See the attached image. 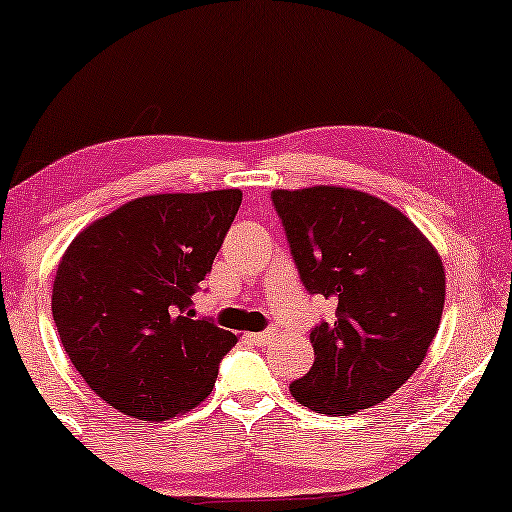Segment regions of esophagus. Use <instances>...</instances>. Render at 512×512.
Here are the masks:
<instances>
[{
    "label": "esophagus",
    "instance_id": "1",
    "mask_svg": "<svg viewBox=\"0 0 512 512\" xmlns=\"http://www.w3.org/2000/svg\"><path fill=\"white\" fill-rule=\"evenodd\" d=\"M272 336H275V334H272V331L268 329V331H256V334H249L247 338L254 345H258V348H265V345L272 341Z\"/></svg>",
    "mask_w": 512,
    "mask_h": 512
}]
</instances>
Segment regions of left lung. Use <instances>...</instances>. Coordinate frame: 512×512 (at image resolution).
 <instances>
[{
	"instance_id": "left-lung-1",
	"label": "left lung",
	"mask_w": 512,
	"mask_h": 512,
	"mask_svg": "<svg viewBox=\"0 0 512 512\" xmlns=\"http://www.w3.org/2000/svg\"><path fill=\"white\" fill-rule=\"evenodd\" d=\"M272 207L308 294L336 301L310 331L315 364L289 386L303 407L348 416L395 393L440 329L444 265L402 211L367 192L275 190Z\"/></svg>"
}]
</instances>
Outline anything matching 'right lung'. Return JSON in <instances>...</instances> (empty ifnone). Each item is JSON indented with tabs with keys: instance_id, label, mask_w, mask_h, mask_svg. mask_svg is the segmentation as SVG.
Returning <instances> with one entry per match:
<instances>
[{
	"instance_id": "right-lung-1",
	"label": "right lung",
	"mask_w": 512,
	"mask_h": 512,
	"mask_svg": "<svg viewBox=\"0 0 512 512\" xmlns=\"http://www.w3.org/2000/svg\"><path fill=\"white\" fill-rule=\"evenodd\" d=\"M240 204V190L138 197L65 251L53 322L70 362L110 407L167 421L211 393L237 336L197 320L192 298Z\"/></svg>"
}]
</instances>
